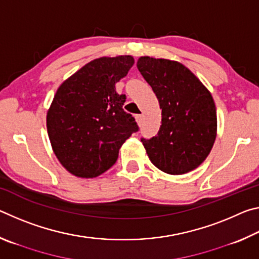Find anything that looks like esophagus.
Segmentation results:
<instances>
[{"label":"esophagus","instance_id":"34e87169","mask_svg":"<svg viewBox=\"0 0 259 259\" xmlns=\"http://www.w3.org/2000/svg\"><path fill=\"white\" fill-rule=\"evenodd\" d=\"M136 121H137V123L139 125H142L143 122H144V115H143V114H138V115H136Z\"/></svg>","mask_w":259,"mask_h":259}]
</instances>
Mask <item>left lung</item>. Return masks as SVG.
Returning <instances> with one entry per match:
<instances>
[{"label": "left lung", "mask_w": 259, "mask_h": 259, "mask_svg": "<svg viewBox=\"0 0 259 259\" xmlns=\"http://www.w3.org/2000/svg\"><path fill=\"white\" fill-rule=\"evenodd\" d=\"M137 67L162 109L159 133L142 138L153 164L169 175L190 172L209 155L217 135L211 94L178 61L140 57Z\"/></svg>", "instance_id": "1"}]
</instances>
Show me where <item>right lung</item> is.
<instances>
[{"label": "right lung", "instance_id": "right-lung-1", "mask_svg": "<svg viewBox=\"0 0 259 259\" xmlns=\"http://www.w3.org/2000/svg\"><path fill=\"white\" fill-rule=\"evenodd\" d=\"M135 63L131 56L102 57L61 83L47 114V129L57 159L76 177L94 178L115 163L119 150L138 131L122 108L125 95L115 83Z\"/></svg>", "mask_w": 259, "mask_h": 259}]
</instances>
